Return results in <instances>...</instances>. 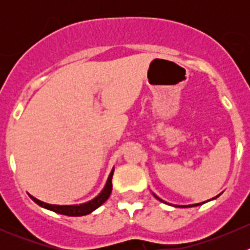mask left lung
I'll return each instance as SVG.
<instances>
[{
	"label": "left lung",
	"mask_w": 250,
	"mask_h": 250,
	"mask_svg": "<svg viewBox=\"0 0 250 250\" xmlns=\"http://www.w3.org/2000/svg\"><path fill=\"white\" fill-rule=\"evenodd\" d=\"M152 195L155 196V197L157 198V200L160 201V202H162V203H166V204H169V203H167V202H166V201H163L162 198L157 197V196H156L155 193H153V192H152ZM219 196H220V195L215 196V197H214V198H211V200H215V198H218ZM211 200H209V201H211ZM209 201H206V202H209ZM206 202H202V203H196V204H188V206H178V204H169V206H173V207H178V208H191V207H197V206H201V204H203V203H206Z\"/></svg>",
	"instance_id": "1"
}]
</instances>
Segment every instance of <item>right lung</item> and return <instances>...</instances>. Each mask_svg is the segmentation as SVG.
<instances>
[{
    "label": "right lung",
    "mask_w": 250,
    "mask_h": 250,
    "mask_svg": "<svg viewBox=\"0 0 250 250\" xmlns=\"http://www.w3.org/2000/svg\"><path fill=\"white\" fill-rule=\"evenodd\" d=\"M113 170H115V168H112V170H111L109 178H107V180H106V184H105L104 188L100 191L99 195L95 196L93 200L88 201V202L80 203V204H66V206H60V204H49L46 202H42V201L37 200L36 197L31 196L30 193H29V196H30V198H31L35 203L39 204L40 207H42V208H44V209H48V210L54 211V213L62 214V215H67V216L87 215V214H90L92 211H94L95 209L99 208V207L102 206V204L110 197L111 191H112Z\"/></svg>",
    "instance_id": "right-lung-1"
}]
</instances>
